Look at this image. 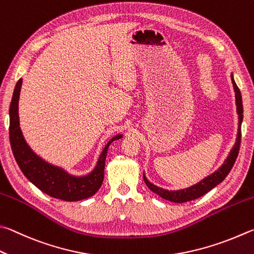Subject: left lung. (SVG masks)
<instances>
[{"label":"left lung","mask_w":254,"mask_h":254,"mask_svg":"<svg viewBox=\"0 0 254 254\" xmlns=\"http://www.w3.org/2000/svg\"><path fill=\"white\" fill-rule=\"evenodd\" d=\"M231 79H232V83H233V88L235 92V102H237V111L239 115V131H238L237 143H235L234 147L232 148V150H231V153L228 156V158H226V161L224 162L223 165L219 168V170L213 173V174H211L210 176L205 177V179L202 180L199 183L190 186V188H188V189L180 190H164L150 183V182H148V180L146 179V176L144 175V181L146 185L148 186V189L150 190H153L154 193L159 195L161 197L167 199V201L175 202V203H184V202L193 201V199H196L198 197L203 196L204 194H206L207 192H210L212 189H214L216 185H219L221 182L228 176L230 171L232 170L234 163L237 161V157L240 150V145H241V128L240 127H241V123L243 119V105H242L241 92H240V89L238 88L237 83L234 81L233 75H231Z\"/></svg>","instance_id":"obj_1"}]
</instances>
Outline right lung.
Returning a JSON list of instances; mask_svg holds the SVG:
<instances>
[{
	"label": "right lung",
	"mask_w": 254,
	"mask_h": 254,
	"mask_svg": "<svg viewBox=\"0 0 254 254\" xmlns=\"http://www.w3.org/2000/svg\"><path fill=\"white\" fill-rule=\"evenodd\" d=\"M22 79L16 82L10 105V143L14 158L20 170L31 183L51 197L74 202L92 196L98 192L104 181L105 162L109 145L120 139L117 135L109 140L102 150L96 167L86 176H72L62 168L51 165L35 155L24 140L19 122V97Z\"/></svg>",
	"instance_id": "right-lung-1"
}]
</instances>
